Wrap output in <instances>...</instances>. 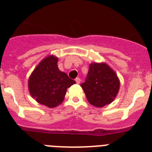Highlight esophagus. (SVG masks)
I'll return each mask as SVG.
<instances>
[{
	"mask_svg": "<svg viewBox=\"0 0 152 152\" xmlns=\"http://www.w3.org/2000/svg\"><path fill=\"white\" fill-rule=\"evenodd\" d=\"M75 81H76V83H77V84H80V77H76V78H75Z\"/></svg>",
	"mask_w": 152,
	"mask_h": 152,
	"instance_id": "1",
	"label": "esophagus"
}]
</instances>
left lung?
<instances>
[{
	"instance_id": "8db88e82",
	"label": "left lung",
	"mask_w": 152,
	"mask_h": 152,
	"mask_svg": "<svg viewBox=\"0 0 152 152\" xmlns=\"http://www.w3.org/2000/svg\"><path fill=\"white\" fill-rule=\"evenodd\" d=\"M88 101L96 107L112 103L117 96L120 81L117 75L105 62L90 64L85 82L80 84Z\"/></svg>"
}]
</instances>
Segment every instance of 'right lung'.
Here are the masks:
<instances>
[{"mask_svg":"<svg viewBox=\"0 0 152 152\" xmlns=\"http://www.w3.org/2000/svg\"><path fill=\"white\" fill-rule=\"evenodd\" d=\"M58 57L53 55L45 57L33 70L28 80L31 96L49 108L60 105L67 89L76 83L58 69Z\"/></svg>","mask_w":152,"mask_h":152,"instance_id":"obj_1","label":"right lung"}]
</instances>
